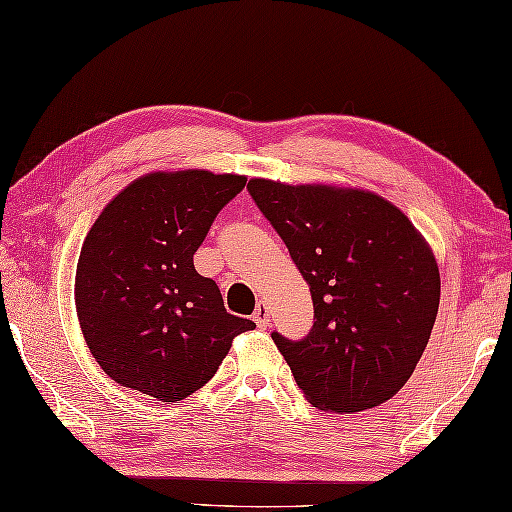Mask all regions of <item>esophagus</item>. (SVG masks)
<instances>
[{
  "mask_svg": "<svg viewBox=\"0 0 512 512\" xmlns=\"http://www.w3.org/2000/svg\"><path fill=\"white\" fill-rule=\"evenodd\" d=\"M253 319H255V324H257L259 328H266V326H268V322H270V310H268V304H266V302H259V304H257L255 313H253Z\"/></svg>",
  "mask_w": 512,
  "mask_h": 512,
  "instance_id": "1",
  "label": "esophagus"
}]
</instances>
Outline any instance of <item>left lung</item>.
<instances>
[{"instance_id": "left-lung-1", "label": "left lung", "mask_w": 512, "mask_h": 512, "mask_svg": "<svg viewBox=\"0 0 512 512\" xmlns=\"http://www.w3.org/2000/svg\"><path fill=\"white\" fill-rule=\"evenodd\" d=\"M255 199L310 286L315 324L273 342L313 406L359 413L402 388L439 308V268L413 222L359 188L250 179Z\"/></svg>"}]
</instances>
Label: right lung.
Segmentation results:
<instances>
[{
  "label": "right lung",
  "instance_id": "1",
  "mask_svg": "<svg viewBox=\"0 0 512 512\" xmlns=\"http://www.w3.org/2000/svg\"><path fill=\"white\" fill-rule=\"evenodd\" d=\"M244 175L148 173L110 202L84 239L75 306L90 353L117 384L179 402L217 373L233 339L253 330L226 313L193 255Z\"/></svg>",
  "mask_w": 512,
  "mask_h": 512
}]
</instances>
